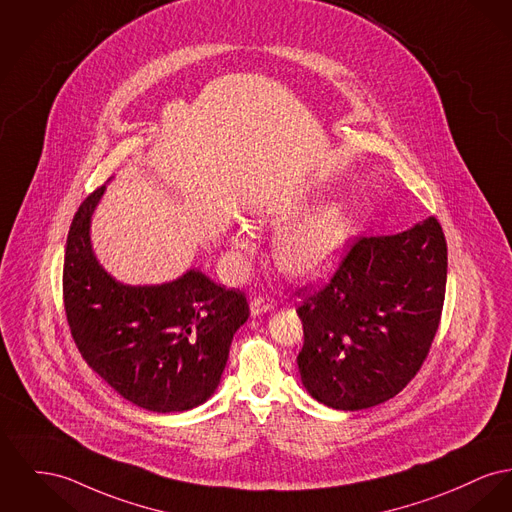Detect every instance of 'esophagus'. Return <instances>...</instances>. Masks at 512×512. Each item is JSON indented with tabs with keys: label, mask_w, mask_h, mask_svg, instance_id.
<instances>
[{
	"label": "esophagus",
	"mask_w": 512,
	"mask_h": 512,
	"mask_svg": "<svg viewBox=\"0 0 512 512\" xmlns=\"http://www.w3.org/2000/svg\"><path fill=\"white\" fill-rule=\"evenodd\" d=\"M274 309V305H272V301L267 298H255V300L251 301V305H249V311H251V315L253 317H259V315H265V313H269Z\"/></svg>",
	"instance_id": "34e87169"
}]
</instances>
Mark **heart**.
I'll use <instances>...</instances> for the list:
<instances>
[{
	"label": "heart",
	"mask_w": 512,
	"mask_h": 512,
	"mask_svg": "<svg viewBox=\"0 0 512 512\" xmlns=\"http://www.w3.org/2000/svg\"><path fill=\"white\" fill-rule=\"evenodd\" d=\"M301 205L259 212V222L280 228L274 240V261L278 269L298 280H319L338 265L352 234V222L344 205L329 203L300 220ZM232 245L247 251L245 236L236 232Z\"/></svg>",
	"instance_id": "obj_1"
}]
</instances>
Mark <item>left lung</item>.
I'll list each match as a JSON object with an SVG mask.
<instances>
[{
  "mask_svg": "<svg viewBox=\"0 0 512 512\" xmlns=\"http://www.w3.org/2000/svg\"><path fill=\"white\" fill-rule=\"evenodd\" d=\"M447 241L437 218L354 241L331 284L303 301L301 383L334 410H363L418 373L441 321Z\"/></svg>",
  "mask_w": 512,
  "mask_h": 512,
  "instance_id": "left-lung-1",
  "label": "left lung"
}]
</instances>
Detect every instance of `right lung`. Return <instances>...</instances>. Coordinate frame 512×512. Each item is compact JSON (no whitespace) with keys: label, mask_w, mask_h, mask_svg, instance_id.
Instances as JSON below:
<instances>
[{"label":"right lung","mask_w":512,"mask_h":512,"mask_svg":"<svg viewBox=\"0 0 512 512\" xmlns=\"http://www.w3.org/2000/svg\"><path fill=\"white\" fill-rule=\"evenodd\" d=\"M106 185L75 214L63 261L67 323L81 356L131 404L176 414L201 406L220 385L234 334L249 317L240 290L199 269L162 284H123L92 249V214Z\"/></svg>","instance_id":"add662e5"}]
</instances>
